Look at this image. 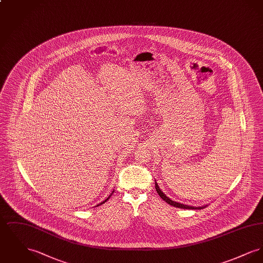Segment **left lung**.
<instances>
[{"instance_id": "1", "label": "left lung", "mask_w": 263, "mask_h": 263, "mask_svg": "<svg viewBox=\"0 0 263 263\" xmlns=\"http://www.w3.org/2000/svg\"><path fill=\"white\" fill-rule=\"evenodd\" d=\"M155 185H156V190L158 192V194L160 195V197L163 199V201H165L167 204L174 206V207H177V208H181V209H191V210H197V209H203L205 207H207L208 205H204V206H199V207H194V206H190V205H186V204H181L179 202H176V201L172 200L171 198H168L163 191L160 189V186L158 185L157 181L155 180Z\"/></svg>"}]
</instances>
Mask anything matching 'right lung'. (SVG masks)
Here are the masks:
<instances>
[{
    "instance_id": "right-lung-1",
    "label": "right lung",
    "mask_w": 263,
    "mask_h": 263,
    "mask_svg": "<svg viewBox=\"0 0 263 263\" xmlns=\"http://www.w3.org/2000/svg\"><path fill=\"white\" fill-rule=\"evenodd\" d=\"M113 192H114V189H113V191H112V192H111V194H110V195H109V196H108V197H107V198H106V199H105V200L102 201V202H101V203H100V204H98V205H97V206H100V205H101V204H103V203H105V202H106V201L108 200V199H109V198H110V196H111V195H112Z\"/></svg>"
}]
</instances>
